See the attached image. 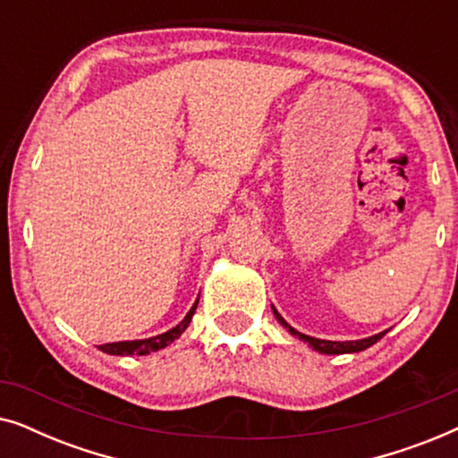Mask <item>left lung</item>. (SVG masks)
<instances>
[{
	"instance_id": "left-lung-1",
	"label": "left lung",
	"mask_w": 458,
	"mask_h": 458,
	"mask_svg": "<svg viewBox=\"0 0 458 458\" xmlns=\"http://www.w3.org/2000/svg\"><path fill=\"white\" fill-rule=\"evenodd\" d=\"M273 312H275V317H277V321H279L281 325H284V327L290 329V334H292V335H296V337H300V340L309 342L310 346L315 348L317 352H321V354H346V352H360V350H365V348H369V346H373L375 342H379L381 337L386 335V331H384V334H377V335L365 337V340H356V342H327V340H317V337L304 335V334H300V331H296L293 327H290V325H287V323L284 321V317H281L279 312L275 310V309H273Z\"/></svg>"
}]
</instances>
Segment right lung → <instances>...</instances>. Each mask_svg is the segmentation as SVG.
I'll return each mask as SVG.
<instances>
[{
    "mask_svg": "<svg viewBox=\"0 0 458 458\" xmlns=\"http://www.w3.org/2000/svg\"><path fill=\"white\" fill-rule=\"evenodd\" d=\"M196 306H198V300L196 304L191 306L190 312H187L183 321H181L177 327L168 329L166 334H160L156 337H149V340H133V342H114V344H104V346H99V350L106 354H116V356H127V354H137V356H143V354H149V352H156V350L168 346V344L177 340V337L183 334L187 329V325H190L193 312H196Z\"/></svg>",
    "mask_w": 458,
    "mask_h": 458,
    "instance_id": "1",
    "label": "right lung"
}]
</instances>
